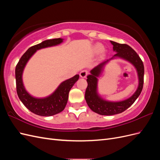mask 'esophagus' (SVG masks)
<instances>
[{
    "instance_id": "esophagus-1",
    "label": "esophagus",
    "mask_w": 160,
    "mask_h": 160,
    "mask_svg": "<svg viewBox=\"0 0 160 160\" xmlns=\"http://www.w3.org/2000/svg\"><path fill=\"white\" fill-rule=\"evenodd\" d=\"M79 75H80V77H81V78H85L87 75H88V71H85V70L82 71H81Z\"/></svg>"
}]
</instances>
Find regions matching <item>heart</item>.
<instances>
[{"instance_id": "heart-1", "label": "heart", "mask_w": 160, "mask_h": 160, "mask_svg": "<svg viewBox=\"0 0 160 160\" xmlns=\"http://www.w3.org/2000/svg\"><path fill=\"white\" fill-rule=\"evenodd\" d=\"M95 50L97 52H99L102 50V47H101L100 45H97L95 46Z\"/></svg>"}]
</instances>
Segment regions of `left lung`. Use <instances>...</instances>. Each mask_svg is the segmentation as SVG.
Here are the masks:
<instances>
[{
	"instance_id": "8db88e82",
	"label": "left lung",
	"mask_w": 160,
	"mask_h": 160,
	"mask_svg": "<svg viewBox=\"0 0 160 160\" xmlns=\"http://www.w3.org/2000/svg\"><path fill=\"white\" fill-rule=\"evenodd\" d=\"M113 50L116 53L111 59L106 60L90 71L88 77V88L85 98L89 108L95 113L102 115H113L123 112L132 105L139 96L143 89L144 67L143 62L132 47L126 44H120L110 41ZM122 58L130 62L137 69L138 78V86L135 93L129 98L120 102H111L103 99L98 92V78L102 73L105 65L110 60Z\"/></svg>"
}]
</instances>
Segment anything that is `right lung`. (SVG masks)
I'll return each instance as SVG.
<instances>
[{
  "mask_svg": "<svg viewBox=\"0 0 160 160\" xmlns=\"http://www.w3.org/2000/svg\"><path fill=\"white\" fill-rule=\"evenodd\" d=\"M63 40L64 38H61L49 39L30 47L24 53L16 66L15 79L17 95L24 105L36 115L48 117L63 111L68 101L69 91L79 78V75H75L71 78L62 81L53 93L45 98H36L31 95L26 90L23 84V71L32 56L38 50L60 45Z\"/></svg>",
  "mask_w": 160,
  "mask_h": 160,
  "instance_id": "right-lung-1",
  "label": "right lung"
}]
</instances>
